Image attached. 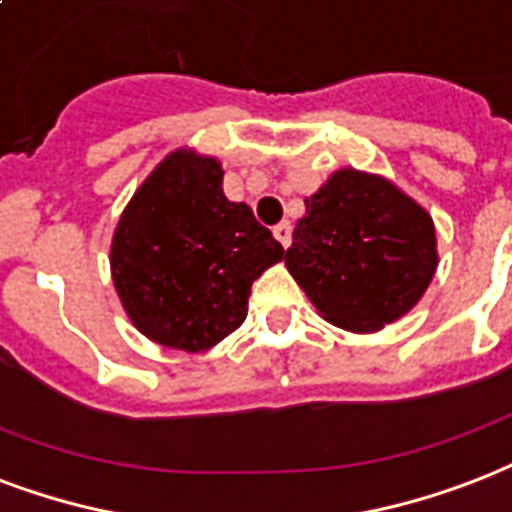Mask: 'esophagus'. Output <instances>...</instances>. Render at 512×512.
Here are the masks:
<instances>
[{
	"label": "esophagus",
	"instance_id": "obj_1",
	"mask_svg": "<svg viewBox=\"0 0 512 512\" xmlns=\"http://www.w3.org/2000/svg\"><path fill=\"white\" fill-rule=\"evenodd\" d=\"M272 235H275V240L283 245V248H288V245H291V221H280V224L272 229Z\"/></svg>",
	"mask_w": 512,
	"mask_h": 512
}]
</instances>
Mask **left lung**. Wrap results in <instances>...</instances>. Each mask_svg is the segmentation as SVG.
I'll return each mask as SVG.
<instances>
[{
    "mask_svg": "<svg viewBox=\"0 0 512 512\" xmlns=\"http://www.w3.org/2000/svg\"><path fill=\"white\" fill-rule=\"evenodd\" d=\"M285 267L320 318L376 334L411 312L438 269L433 216L390 178L339 168L304 200Z\"/></svg>",
    "mask_w": 512,
    "mask_h": 512,
    "instance_id": "left-lung-1",
    "label": "left lung"
}]
</instances>
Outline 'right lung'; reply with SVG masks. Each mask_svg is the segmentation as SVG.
<instances>
[{"mask_svg":"<svg viewBox=\"0 0 512 512\" xmlns=\"http://www.w3.org/2000/svg\"><path fill=\"white\" fill-rule=\"evenodd\" d=\"M283 245L224 194V168L181 146L144 178L112 237V280L130 323L152 342L205 352L243 326L253 280Z\"/></svg>","mask_w":512,"mask_h":512,"instance_id":"right-lung-1","label":"right lung"}]
</instances>
